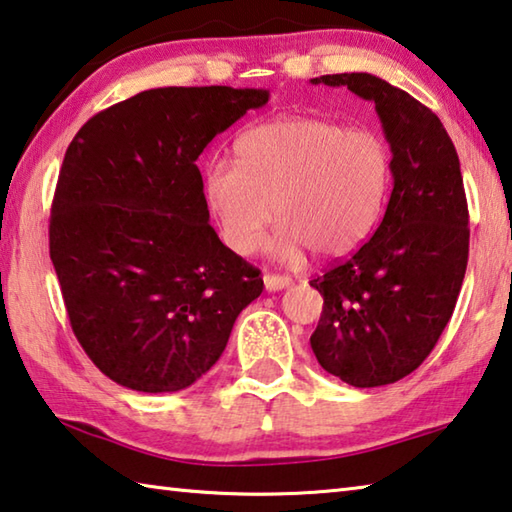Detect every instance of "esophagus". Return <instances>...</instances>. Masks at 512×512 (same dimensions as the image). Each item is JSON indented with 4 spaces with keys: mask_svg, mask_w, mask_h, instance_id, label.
<instances>
[{
    "mask_svg": "<svg viewBox=\"0 0 512 512\" xmlns=\"http://www.w3.org/2000/svg\"><path fill=\"white\" fill-rule=\"evenodd\" d=\"M263 283H265L267 292H279V290H285V288H290V285H292L288 276H279V274H265Z\"/></svg>",
    "mask_w": 512,
    "mask_h": 512,
    "instance_id": "obj_1",
    "label": "esophagus"
}]
</instances>
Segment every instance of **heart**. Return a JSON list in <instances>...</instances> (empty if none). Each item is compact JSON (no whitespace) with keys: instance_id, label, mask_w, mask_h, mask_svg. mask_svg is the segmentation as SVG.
<instances>
[{"instance_id":"1","label":"heart","mask_w":512,"mask_h":512,"mask_svg":"<svg viewBox=\"0 0 512 512\" xmlns=\"http://www.w3.org/2000/svg\"><path fill=\"white\" fill-rule=\"evenodd\" d=\"M236 164L215 161L204 175L209 209L236 254L261 249L297 263L355 251L378 224L391 182V157L378 134L333 121L288 116L258 123L236 139Z\"/></svg>"}]
</instances>
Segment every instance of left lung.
<instances>
[{
  "instance_id": "1",
  "label": "left lung",
  "mask_w": 512,
  "mask_h": 512,
  "mask_svg": "<svg viewBox=\"0 0 512 512\" xmlns=\"http://www.w3.org/2000/svg\"><path fill=\"white\" fill-rule=\"evenodd\" d=\"M375 103L391 148L393 188L380 227L348 261L310 285L324 312L310 337L324 371L351 387L393 384L416 371L450 321L468 267L461 164L438 116L373 74H333Z\"/></svg>"
}]
</instances>
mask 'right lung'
Here are the masks:
<instances>
[{"label": "right lung", "mask_w": 512, "mask_h": 512, "mask_svg": "<svg viewBox=\"0 0 512 512\" xmlns=\"http://www.w3.org/2000/svg\"><path fill=\"white\" fill-rule=\"evenodd\" d=\"M267 101L270 89L157 87L98 112L69 143L49 254L71 330L121 387H191L261 297V272L209 224L195 161Z\"/></svg>", "instance_id": "add662e5"}]
</instances>
